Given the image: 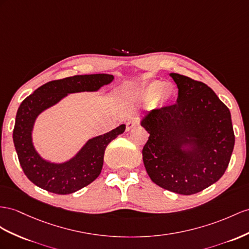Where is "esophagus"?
Here are the masks:
<instances>
[{
	"label": "esophagus",
	"instance_id": "obj_1",
	"mask_svg": "<svg viewBox=\"0 0 249 249\" xmlns=\"http://www.w3.org/2000/svg\"><path fill=\"white\" fill-rule=\"evenodd\" d=\"M138 125H139V121L137 119H130L126 122V130L129 131L133 128V127H136Z\"/></svg>",
	"mask_w": 249,
	"mask_h": 249
}]
</instances>
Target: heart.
Returning <instances> with one entry per match:
<instances>
[{"label":"heart","instance_id":"b5f03b06","mask_svg":"<svg viewBox=\"0 0 249 249\" xmlns=\"http://www.w3.org/2000/svg\"><path fill=\"white\" fill-rule=\"evenodd\" d=\"M177 90L171 83H165L163 81H154L148 83L142 89L141 94L145 99H154L158 95L160 102H169L176 97Z\"/></svg>","mask_w":249,"mask_h":249}]
</instances>
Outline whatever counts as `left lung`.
Here are the masks:
<instances>
[{"instance_id": "left-lung-1", "label": "left lung", "mask_w": 249, "mask_h": 249, "mask_svg": "<svg viewBox=\"0 0 249 249\" xmlns=\"http://www.w3.org/2000/svg\"><path fill=\"white\" fill-rule=\"evenodd\" d=\"M179 89L177 103L156 108L141 125L148 131L142 155L151 181L180 195L200 193L224 175L234 146L231 116L205 83L170 73ZM194 141L188 153L180 146Z\"/></svg>"}]
</instances>
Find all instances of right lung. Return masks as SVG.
Instances as JSON below:
<instances>
[{
	"label": "right lung",
	"instance_id": "add662e5",
	"mask_svg": "<svg viewBox=\"0 0 249 249\" xmlns=\"http://www.w3.org/2000/svg\"><path fill=\"white\" fill-rule=\"evenodd\" d=\"M112 80L111 74L98 73L50 81L22 102L17 112L12 138L24 174L35 185L53 194L68 195L89 185L99 177L107 145L122 135L124 124L89 140L72 160L59 165L44 161L36 154L31 142V129L37 114L67 93L98 90Z\"/></svg>",
	"mask_w": 249,
	"mask_h": 249
}]
</instances>
